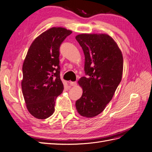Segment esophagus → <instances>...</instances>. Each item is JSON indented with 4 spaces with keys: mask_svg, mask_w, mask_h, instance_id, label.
Listing matches in <instances>:
<instances>
[{
    "mask_svg": "<svg viewBox=\"0 0 152 152\" xmlns=\"http://www.w3.org/2000/svg\"><path fill=\"white\" fill-rule=\"evenodd\" d=\"M70 85L71 86H77V82H70Z\"/></svg>",
    "mask_w": 152,
    "mask_h": 152,
    "instance_id": "esophagus-1",
    "label": "esophagus"
}]
</instances>
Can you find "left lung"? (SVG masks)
Instances as JSON below:
<instances>
[{"mask_svg":"<svg viewBox=\"0 0 152 152\" xmlns=\"http://www.w3.org/2000/svg\"><path fill=\"white\" fill-rule=\"evenodd\" d=\"M85 56L84 71L78 84L82 87L75 107L81 116L92 118L102 113L122 80L123 56L112 37L105 34H82L75 37Z\"/></svg>","mask_w":152,"mask_h":152,"instance_id":"left-lung-1","label":"left lung"}]
</instances>
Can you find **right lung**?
<instances>
[{"mask_svg": "<svg viewBox=\"0 0 152 152\" xmlns=\"http://www.w3.org/2000/svg\"><path fill=\"white\" fill-rule=\"evenodd\" d=\"M72 31L53 27L31 43L23 64L21 88L27 110L32 116L45 119L54 112L55 101L62 93L59 47Z\"/></svg>", "mask_w": 152, "mask_h": 152, "instance_id": "obj_1", "label": "right lung"}]
</instances>
